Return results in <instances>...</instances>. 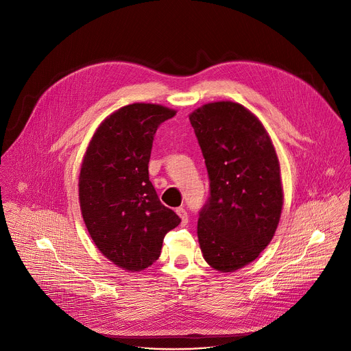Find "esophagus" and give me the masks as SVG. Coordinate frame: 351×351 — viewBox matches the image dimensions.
Listing matches in <instances>:
<instances>
[{
	"label": "esophagus",
	"mask_w": 351,
	"mask_h": 351,
	"mask_svg": "<svg viewBox=\"0 0 351 351\" xmlns=\"http://www.w3.org/2000/svg\"><path fill=\"white\" fill-rule=\"evenodd\" d=\"M176 214L182 218V225H187V222H189V214H187V211L180 207V208H176Z\"/></svg>",
	"instance_id": "1"
}]
</instances>
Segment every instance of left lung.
<instances>
[{
  "label": "left lung",
  "instance_id": "obj_1",
  "mask_svg": "<svg viewBox=\"0 0 351 351\" xmlns=\"http://www.w3.org/2000/svg\"><path fill=\"white\" fill-rule=\"evenodd\" d=\"M189 118L210 179L198 213L199 247L213 268L233 272L275 234L283 206L279 161L263 123L237 103L206 104Z\"/></svg>",
  "mask_w": 351,
  "mask_h": 351
}]
</instances>
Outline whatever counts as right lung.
I'll use <instances>...</instances> for the list:
<instances>
[{"mask_svg":"<svg viewBox=\"0 0 351 351\" xmlns=\"http://www.w3.org/2000/svg\"><path fill=\"white\" fill-rule=\"evenodd\" d=\"M176 111L136 103L95 130L79 176L80 210L97 248L126 271H141L161 254L180 218L158 198L148 178L157 129Z\"/></svg>","mask_w":351,"mask_h":351,"instance_id":"obj_1","label":"right lung"}]
</instances>
